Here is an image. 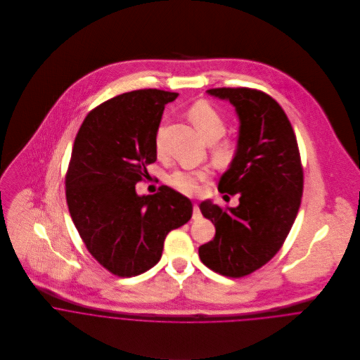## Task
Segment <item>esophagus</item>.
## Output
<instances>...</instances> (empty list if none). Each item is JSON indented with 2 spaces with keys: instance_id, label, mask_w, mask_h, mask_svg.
Here are the masks:
<instances>
[{
  "instance_id": "obj_1",
  "label": "esophagus",
  "mask_w": 360,
  "mask_h": 360,
  "mask_svg": "<svg viewBox=\"0 0 360 360\" xmlns=\"http://www.w3.org/2000/svg\"><path fill=\"white\" fill-rule=\"evenodd\" d=\"M193 219L194 220H198V219H201L202 217V214H201V210H200V206L197 205V204H194L193 206Z\"/></svg>"
}]
</instances>
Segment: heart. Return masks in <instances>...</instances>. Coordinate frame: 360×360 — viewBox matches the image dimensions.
<instances>
[{"label": "heart", "mask_w": 360, "mask_h": 360, "mask_svg": "<svg viewBox=\"0 0 360 360\" xmlns=\"http://www.w3.org/2000/svg\"><path fill=\"white\" fill-rule=\"evenodd\" d=\"M187 115H188V119L191 120V123L194 124V127L197 129V131L200 133V136L202 137V140L207 144H213L224 136L226 122H224L223 116L210 103H207L206 101H198L188 109ZM159 134L160 133H158V136H156V151L158 153H160ZM213 155L219 163L226 165L234 156V146L227 141L219 143L214 146ZM206 177H207V173L202 170H200V172H176L170 176V184L186 194H193L197 191L198 183L204 181Z\"/></svg>", "instance_id": "b5f03b06"}]
</instances>
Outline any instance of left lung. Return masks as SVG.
Wrapping results in <instances>:
<instances>
[{"instance_id":"left-lung-1","label":"left lung","mask_w":360,"mask_h":360,"mask_svg":"<svg viewBox=\"0 0 360 360\" xmlns=\"http://www.w3.org/2000/svg\"><path fill=\"white\" fill-rule=\"evenodd\" d=\"M206 93L236 108L237 148L217 188L240 194V204L221 210L210 200L201 202L216 234L198 254L213 271L236 278L255 271L281 248L301 205L304 172L292 126L270 96L251 89Z\"/></svg>"}]
</instances>
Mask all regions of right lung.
<instances>
[{"instance_id": "1", "label": "right lung", "mask_w": 360, "mask_h": 360, "mask_svg": "<svg viewBox=\"0 0 360 360\" xmlns=\"http://www.w3.org/2000/svg\"><path fill=\"white\" fill-rule=\"evenodd\" d=\"M177 93L156 89L120 94L93 109L75 139L66 201L89 252L120 277L159 262L167 233L193 216L191 201L162 186L139 195L136 184L156 160V134Z\"/></svg>"}]
</instances>
